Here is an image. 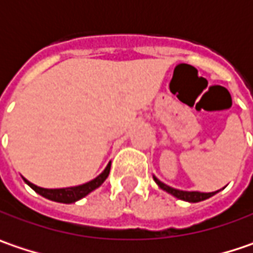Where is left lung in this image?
Here are the masks:
<instances>
[{
	"label": "left lung",
	"instance_id": "obj_1",
	"mask_svg": "<svg viewBox=\"0 0 253 253\" xmlns=\"http://www.w3.org/2000/svg\"><path fill=\"white\" fill-rule=\"evenodd\" d=\"M154 181L157 183V186L160 187V189H163L164 191H167V193H170L172 194L174 197H177V199H180V200H184V202H190V203H197V202H203V200H206L209 197H211V196H214L216 193H219V190L217 191H211V193H200V191H184V190H178V189H172L170 186H167V184H164L163 181H160L155 175H153Z\"/></svg>",
	"mask_w": 253,
	"mask_h": 253
}]
</instances>
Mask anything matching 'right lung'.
<instances>
[{
    "mask_svg": "<svg viewBox=\"0 0 253 253\" xmlns=\"http://www.w3.org/2000/svg\"><path fill=\"white\" fill-rule=\"evenodd\" d=\"M111 171V163L106 166V169L100 172L99 175L84 184L81 186H75V187H64V189H43V187H39L33 183H30L27 178H24V181L27 183L31 189L34 190L36 193H39L40 196H43L48 200H53V202H57V203H75L78 200L83 199L84 196H87L90 191H93L95 189H98L99 186H102V183L108 178Z\"/></svg>",
    "mask_w": 253,
    "mask_h": 253,
    "instance_id": "right-lung-1",
    "label": "right lung"
}]
</instances>
